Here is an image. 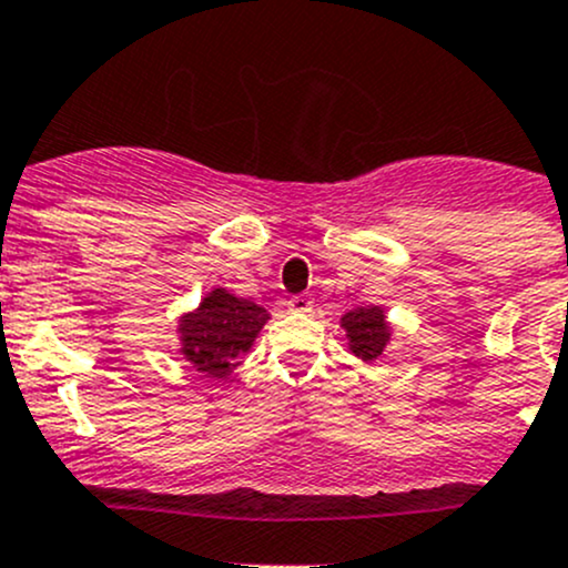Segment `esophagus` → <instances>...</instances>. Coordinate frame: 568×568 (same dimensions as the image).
<instances>
[{
	"label": "esophagus",
	"instance_id": "esophagus-1",
	"mask_svg": "<svg viewBox=\"0 0 568 568\" xmlns=\"http://www.w3.org/2000/svg\"><path fill=\"white\" fill-rule=\"evenodd\" d=\"M288 311L291 313H302V316H305V313H313V300H311V296H305V294L291 296Z\"/></svg>",
	"mask_w": 568,
	"mask_h": 568
}]
</instances>
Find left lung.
I'll return each mask as SVG.
<instances>
[{
  "label": "left lung",
  "mask_w": 568,
  "mask_h": 568,
  "mask_svg": "<svg viewBox=\"0 0 568 568\" xmlns=\"http://www.w3.org/2000/svg\"><path fill=\"white\" fill-rule=\"evenodd\" d=\"M341 326L346 332L348 352L363 359V363L379 359L393 341V324L387 321L382 305L352 307L341 316Z\"/></svg>",
  "instance_id": "left-lung-1"
}]
</instances>
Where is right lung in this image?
<instances>
[{
	"instance_id": "right-lung-1",
	"label": "right lung",
	"mask_w": 568,
	"mask_h": 568,
	"mask_svg": "<svg viewBox=\"0 0 568 568\" xmlns=\"http://www.w3.org/2000/svg\"><path fill=\"white\" fill-rule=\"evenodd\" d=\"M268 318L266 307L214 285L197 307L178 316V352L197 374L227 379Z\"/></svg>"
}]
</instances>
